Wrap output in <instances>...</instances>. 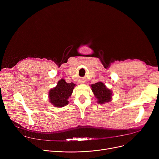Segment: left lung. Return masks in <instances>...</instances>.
<instances>
[{
	"mask_svg": "<svg viewBox=\"0 0 159 159\" xmlns=\"http://www.w3.org/2000/svg\"><path fill=\"white\" fill-rule=\"evenodd\" d=\"M95 97L97 100V103L104 104L110 102L112 100V91L107 88L102 82H98L91 85Z\"/></svg>",
	"mask_w": 159,
	"mask_h": 159,
	"instance_id": "left-lung-1",
	"label": "left lung"
}]
</instances>
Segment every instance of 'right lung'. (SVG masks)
<instances>
[{
    "label": "right lung",
    "mask_w": 159,
    "mask_h": 159,
    "mask_svg": "<svg viewBox=\"0 0 159 159\" xmlns=\"http://www.w3.org/2000/svg\"><path fill=\"white\" fill-rule=\"evenodd\" d=\"M75 84L73 82L67 83L64 79L58 80L57 84L49 91V102L55 107H62L69 104Z\"/></svg>",
    "instance_id": "right-lung-1"
}]
</instances>
